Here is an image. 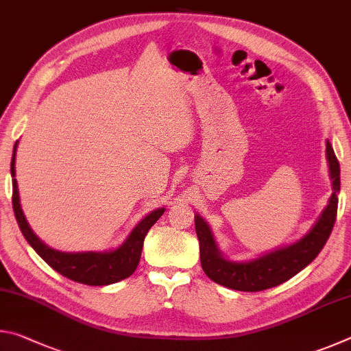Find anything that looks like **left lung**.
Instances as JSON below:
<instances>
[{"instance_id": "8db88e82", "label": "left lung", "mask_w": 351, "mask_h": 351, "mask_svg": "<svg viewBox=\"0 0 351 351\" xmlns=\"http://www.w3.org/2000/svg\"><path fill=\"white\" fill-rule=\"evenodd\" d=\"M326 162H328L332 193L328 204L320 213L308 232L291 245L276 247L257 258L246 261L229 260L219 251L212 229L203 217L195 213V230L199 240V258L206 276L218 285L235 291H263L277 287L306 268L322 251L332 230L337 213V193L341 190V169L335 150L326 141Z\"/></svg>"}]
</instances>
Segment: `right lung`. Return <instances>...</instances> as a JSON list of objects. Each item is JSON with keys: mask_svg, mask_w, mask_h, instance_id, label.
Wrapping results in <instances>:
<instances>
[{"mask_svg": "<svg viewBox=\"0 0 351 351\" xmlns=\"http://www.w3.org/2000/svg\"><path fill=\"white\" fill-rule=\"evenodd\" d=\"M16 147L19 141L14 145V154H12L10 162V175H12V204H14V212L16 223L20 226L21 234L25 235L29 245L34 247L41 258H43L52 269L60 272L62 276L71 280L79 282L90 287H104V285H111L121 282L133 274L138 268L142 246L148 230L152 226L161 218L165 212V207H159L153 212L148 213L141 221L134 226L132 232L121 246L110 251H85V252H64L58 249L49 247L46 243L41 241L34 230L29 226L25 217V212L20 204V193H19V182L15 180V158H16Z\"/></svg>", "mask_w": 351, "mask_h": 351, "instance_id": "1", "label": "right lung"}]
</instances>
